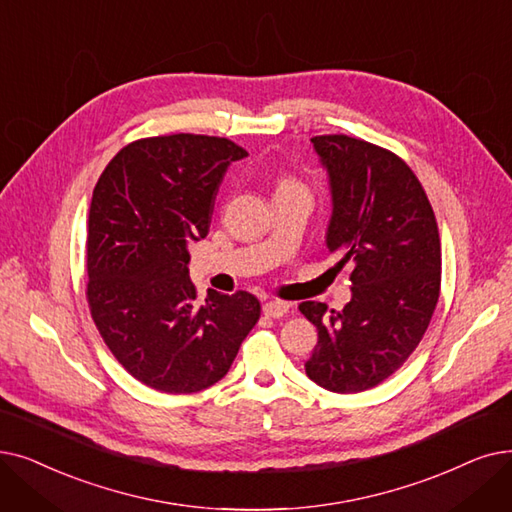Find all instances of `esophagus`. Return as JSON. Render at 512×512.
<instances>
[{
	"label": "esophagus",
	"instance_id": "esophagus-1",
	"mask_svg": "<svg viewBox=\"0 0 512 512\" xmlns=\"http://www.w3.org/2000/svg\"><path fill=\"white\" fill-rule=\"evenodd\" d=\"M288 303H284V301H268L263 305V314L268 316V318H282V316H286L288 314Z\"/></svg>",
	"mask_w": 512,
	"mask_h": 512
}]
</instances>
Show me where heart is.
Returning <instances> with one entry per match:
<instances>
[{
    "label": "heart",
    "mask_w": 512,
    "mask_h": 512,
    "mask_svg": "<svg viewBox=\"0 0 512 512\" xmlns=\"http://www.w3.org/2000/svg\"><path fill=\"white\" fill-rule=\"evenodd\" d=\"M286 186H295V184H293V182H288V180H286V182H282V184H280V188H286Z\"/></svg>",
    "instance_id": "heart-1"
}]
</instances>
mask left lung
I'll return each instance as SVG.
<instances>
[{
    "instance_id": "left-lung-1",
    "label": "left lung",
    "mask_w": 512,
    "mask_h": 512,
    "mask_svg": "<svg viewBox=\"0 0 512 512\" xmlns=\"http://www.w3.org/2000/svg\"><path fill=\"white\" fill-rule=\"evenodd\" d=\"M311 146L330 190L326 249L353 272L343 311L299 305L318 328L305 372L328 391L360 393L389 379L425 335L439 299V230L425 190L393 152L349 136Z\"/></svg>"
}]
</instances>
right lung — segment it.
<instances>
[{
	"instance_id": "add662e5",
	"label": "right lung",
	"mask_w": 512,
	"mask_h": 512,
	"mask_svg": "<svg viewBox=\"0 0 512 512\" xmlns=\"http://www.w3.org/2000/svg\"><path fill=\"white\" fill-rule=\"evenodd\" d=\"M226 138L177 133L125 146L94 188L87 217V301L119 364L163 393L203 391L228 374L257 324L251 293L196 299L190 242L207 236L234 161Z\"/></svg>"
}]
</instances>
